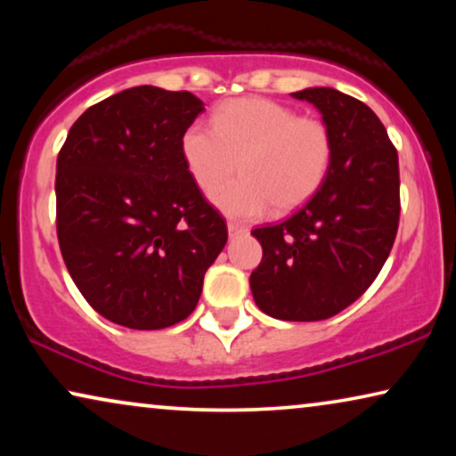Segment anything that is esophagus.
I'll return each mask as SVG.
<instances>
[{
	"instance_id": "34e87169",
	"label": "esophagus",
	"mask_w": 456,
	"mask_h": 456,
	"mask_svg": "<svg viewBox=\"0 0 456 456\" xmlns=\"http://www.w3.org/2000/svg\"><path fill=\"white\" fill-rule=\"evenodd\" d=\"M242 232H245V228L239 226V224H236V222H228V234L230 236H239Z\"/></svg>"
}]
</instances>
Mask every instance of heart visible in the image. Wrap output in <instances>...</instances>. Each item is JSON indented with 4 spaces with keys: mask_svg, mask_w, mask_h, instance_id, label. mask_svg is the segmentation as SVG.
<instances>
[{
    "mask_svg": "<svg viewBox=\"0 0 456 456\" xmlns=\"http://www.w3.org/2000/svg\"><path fill=\"white\" fill-rule=\"evenodd\" d=\"M214 130L191 124L180 139L186 170L211 192L239 167L243 176L214 192L230 217L289 214L320 191L332 166V136L317 118L270 99L242 97L214 111Z\"/></svg>",
    "mask_w": 456,
    "mask_h": 456,
    "instance_id": "1",
    "label": "heart"
}]
</instances>
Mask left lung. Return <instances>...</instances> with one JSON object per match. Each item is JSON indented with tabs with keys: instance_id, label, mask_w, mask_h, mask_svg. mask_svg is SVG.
I'll return each mask as SVG.
<instances>
[{
	"instance_id": "1",
	"label": "left lung",
	"mask_w": 456,
	"mask_h": 456,
	"mask_svg": "<svg viewBox=\"0 0 456 456\" xmlns=\"http://www.w3.org/2000/svg\"><path fill=\"white\" fill-rule=\"evenodd\" d=\"M292 97L322 114L332 166L289 220L253 230L264 257L248 282L264 314L317 322L357 301L388 259L401 216L398 155L384 124L359 99L330 86Z\"/></svg>"
}]
</instances>
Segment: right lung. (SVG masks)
Returning a JSON list of instances; mask_svg holds the SVG:
<instances>
[{"label":"right lung","mask_w":456,"mask_h":456,"mask_svg":"<svg viewBox=\"0 0 456 456\" xmlns=\"http://www.w3.org/2000/svg\"><path fill=\"white\" fill-rule=\"evenodd\" d=\"M203 110L189 91L133 86L86 110L58 155L61 257L86 303L118 326L189 317L228 240L180 151Z\"/></svg>","instance_id":"1"}]
</instances>
